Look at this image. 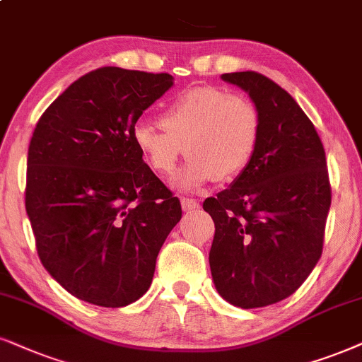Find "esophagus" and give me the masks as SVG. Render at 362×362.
Returning a JSON list of instances; mask_svg holds the SVG:
<instances>
[{
  "mask_svg": "<svg viewBox=\"0 0 362 362\" xmlns=\"http://www.w3.org/2000/svg\"><path fill=\"white\" fill-rule=\"evenodd\" d=\"M180 204H182V210H184V212H195V210L200 209V204L194 199H182Z\"/></svg>",
  "mask_w": 362,
  "mask_h": 362,
  "instance_id": "1",
  "label": "esophagus"
}]
</instances>
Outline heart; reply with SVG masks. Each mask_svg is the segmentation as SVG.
Wrapping results in <instances>:
<instances>
[{"instance_id":"b5f03b06","label":"heart","mask_w":362,"mask_h":362,"mask_svg":"<svg viewBox=\"0 0 362 362\" xmlns=\"http://www.w3.org/2000/svg\"><path fill=\"white\" fill-rule=\"evenodd\" d=\"M158 130L139 123L134 144L150 168L172 177L180 157L190 158L177 187L194 192L210 180L228 182L252 162L260 136V115L244 95L215 86H197L170 100L158 115Z\"/></svg>"}]
</instances>
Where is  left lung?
Masks as SVG:
<instances>
[{"label": "left lung", "instance_id": "obj_1", "mask_svg": "<svg viewBox=\"0 0 362 362\" xmlns=\"http://www.w3.org/2000/svg\"><path fill=\"white\" fill-rule=\"evenodd\" d=\"M221 78L257 107L260 136L245 170L204 202L215 223L210 272L228 304L265 308L294 294L322 254L331 207L326 153L303 108L267 76Z\"/></svg>", "mask_w": 362, "mask_h": 362}]
</instances>
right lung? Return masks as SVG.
<instances>
[{
	"label": "right lung",
	"instance_id": "1",
	"mask_svg": "<svg viewBox=\"0 0 362 362\" xmlns=\"http://www.w3.org/2000/svg\"><path fill=\"white\" fill-rule=\"evenodd\" d=\"M172 86L168 73L98 68L36 123L26 214L43 267L85 303L123 308L140 299L182 218L178 199L134 144L136 120Z\"/></svg>",
	"mask_w": 362,
	"mask_h": 362
}]
</instances>
